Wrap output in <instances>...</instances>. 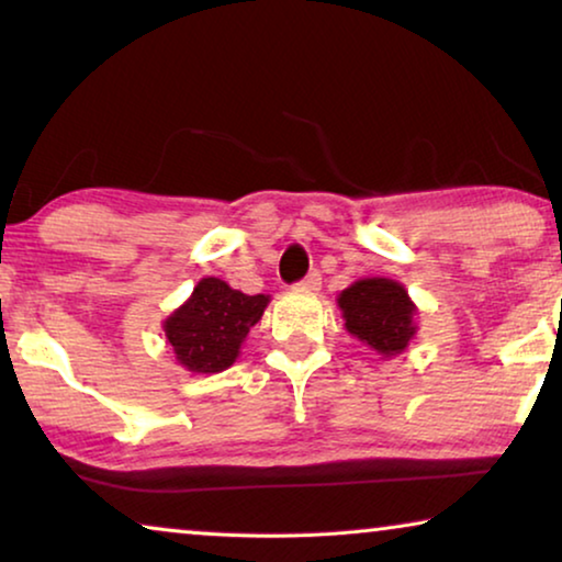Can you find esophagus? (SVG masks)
Instances as JSON below:
<instances>
[{
	"instance_id": "34e87169",
	"label": "esophagus",
	"mask_w": 562,
	"mask_h": 562,
	"mask_svg": "<svg viewBox=\"0 0 562 562\" xmlns=\"http://www.w3.org/2000/svg\"><path fill=\"white\" fill-rule=\"evenodd\" d=\"M319 286H322V276H319V271H310L306 273V279L299 283V291H306V294H314V291H319Z\"/></svg>"
}]
</instances>
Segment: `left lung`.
Returning <instances> with one entry per match:
<instances>
[{
  "label": "left lung",
  "mask_w": 562,
  "mask_h": 562,
  "mask_svg": "<svg viewBox=\"0 0 562 562\" xmlns=\"http://www.w3.org/2000/svg\"><path fill=\"white\" fill-rule=\"evenodd\" d=\"M345 329L381 358H394L409 348L417 335V304L394 279H358L337 296Z\"/></svg>",
  "instance_id": "obj_1"
}]
</instances>
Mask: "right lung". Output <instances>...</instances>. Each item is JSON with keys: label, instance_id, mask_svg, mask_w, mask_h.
Instances as JSON below:
<instances>
[{"label": "right lung", "instance_id": "1", "mask_svg": "<svg viewBox=\"0 0 562 562\" xmlns=\"http://www.w3.org/2000/svg\"><path fill=\"white\" fill-rule=\"evenodd\" d=\"M271 296H248L227 281L206 276L164 322L176 363L191 373H222L240 356L250 327L263 317Z\"/></svg>", "mask_w": 562, "mask_h": 562}]
</instances>
